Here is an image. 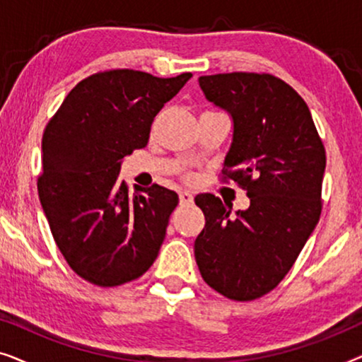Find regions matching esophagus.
Returning <instances> with one entry per match:
<instances>
[{
  "mask_svg": "<svg viewBox=\"0 0 362 362\" xmlns=\"http://www.w3.org/2000/svg\"><path fill=\"white\" fill-rule=\"evenodd\" d=\"M194 201V196H192L191 191H181L180 192V202L181 204H192Z\"/></svg>",
  "mask_w": 362,
  "mask_h": 362,
  "instance_id": "obj_1",
  "label": "esophagus"
}]
</instances>
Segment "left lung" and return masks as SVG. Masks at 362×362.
Masks as SVG:
<instances>
[{
	"mask_svg": "<svg viewBox=\"0 0 362 362\" xmlns=\"http://www.w3.org/2000/svg\"><path fill=\"white\" fill-rule=\"evenodd\" d=\"M204 97L232 118L222 173L247 191L235 211L196 196L206 226L194 240L202 279L230 300L269 293L293 267L321 214L326 153L303 98L270 74L199 77Z\"/></svg>",
	"mask_w": 362,
	"mask_h": 362,
	"instance_id": "left-lung-1",
	"label": "left lung"
}]
</instances>
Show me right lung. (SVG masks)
Returning a JSON list of instances; mask_svg holds the SVG:
<instances>
[{
  "label": "right lung",
  "mask_w": 362,
  "mask_h": 362,
  "mask_svg": "<svg viewBox=\"0 0 362 362\" xmlns=\"http://www.w3.org/2000/svg\"><path fill=\"white\" fill-rule=\"evenodd\" d=\"M192 77L118 69L78 82L42 136L39 199L52 237L83 280L117 286L153 265L177 206L161 186L130 194L123 158L146 146L156 113Z\"/></svg>",
  "instance_id": "right-lung-1"
}]
</instances>
